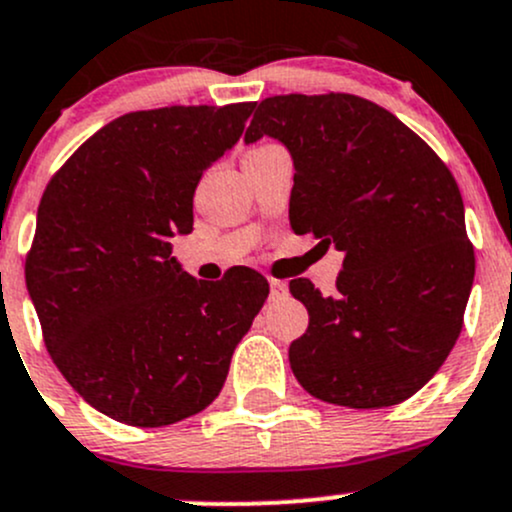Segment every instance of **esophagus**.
Wrapping results in <instances>:
<instances>
[{
  "instance_id": "34e87169",
  "label": "esophagus",
  "mask_w": 512,
  "mask_h": 512,
  "mask_svg": "<svg viewBox=\"0 0 512 512\" xmlns=\"http://www.w3.org/2000/svg\"><path fill=\"white\" fill-rule=\"evenodd\" d=\"M288 295V283L285 280L271 278V300H283Z\"/></svg>"
}]
</instances>
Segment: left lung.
<instances>
[{"instance_id":"obj_1","label":"left lung","mask_w":512,"mask_h":512,"mask_svg":"<svg viewBox=\"0 0 512 512\" xmlns=\"http://www.w3.org/2000/svg\"><path fill=\"white\" fill-rule=\"evenodd\" d=\"M261 136L293 156V232L344 254L332 295L290 280L310 315L288 351L295 378L344 408L403 403L447 361L474 285L452 170L395 114L346 92L266 97L244 141Z\"/></svg>"}]
</instances>
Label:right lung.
<instances>
[{
    "label": "right lung",
    "mask_w": 512,
    "mask_h": 512,
    "mask_svg": "<svg viewBox=\"0 0 512 512\" xmlns=\"http://www.w3.org/2000/svg\"><path fill=\"white\" fill-rule=\"evenodd\" d=\"M254 107L129 112L43 190L26 288L53 364L112 420L166 427L205 410L268 298L254 268L207 283L170 256V239L192 232L202 173L239 141Z\"/></svg>",
    "instance_id": "add662e5"
}]
</instances>
